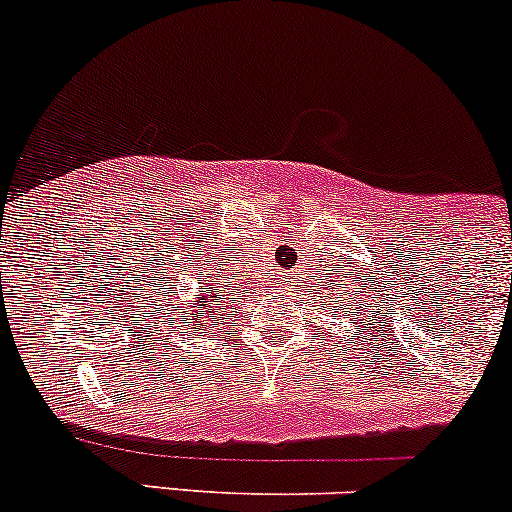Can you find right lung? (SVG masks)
Segmentation results:
<instances>
[{
	"label": "right lung",
	"mask_w": 512,
	"mask_h": 512,
	"mask_svg": "<svg viewBox=\"0 0 512 512\" xmlns=\"http://www.w3.org/2000/svg\"><path fill=\"white\" fill-rule=\"evenodd\" d=\"M219 286H212V291H202V295L197 300H190L186 315H193V319H183V324L190 326V329H205L207 326V317H209V307L219 305ZM212 326V324H209Z\"/></svg>",
	"instance_id": "right-lung-1"
}]
</instances>
